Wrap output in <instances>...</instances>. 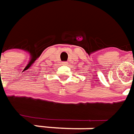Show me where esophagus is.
<instances>
[{
    "label": "esophagus",
    "instance_id": "esophagus-1",
    "mask_svg": "<svg viewBox=\"0 0 134 134\" xmlns=\"http://www.w3.org/2000/svg\"><path fill=\"white\" fill-rule=\"evenodd\" d=\"M63 65H67V64H68V63H67V62H63Z\"/></svg>",
    "mask_w": 134,
    "mask_h": 134
}]
</instances>
